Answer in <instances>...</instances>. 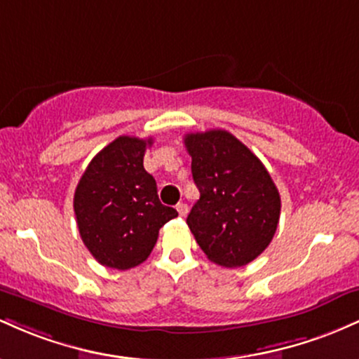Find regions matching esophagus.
Returning a JSON list of instances; mask_svg holds the SVG:
<instances>
[{
  "label": "esophagus",
  "instance_id": "esophagus-1",
  "mask_svg": "<svg viewBox=\"0 0 359 359\" xmlns=\"http://www.w3.org/2000/svg\"><path fill=\"white\" fill-rule=\"evenodd\" d=\"M177 211H179L180 216H185V214L189 212L187 204H185V203H179V204H177Z\"/></svg>",
  "mask_w": 359,
  "mask_h": 359
}]
</instances>
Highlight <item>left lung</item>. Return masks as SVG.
Returning a JSON list of instances; mask_svg holds the SVG:
<instances>
[{"label": "left lung", "instance_id": "obj_1", "mask_svg": "<svg viewBox=\"0 0 359 359\" xmlns=\"http://www.w3.org/2000/svg\"><path fill=\"white\" fill-rule=\"evenodd\" d=\"M184 143L201 192L187 216L197 245L221 266L248 265L277 231V185L258 156L229 131L189 133Z\"/></svg>", "mask_w": 359, "mask_h": 359}]
</instances>
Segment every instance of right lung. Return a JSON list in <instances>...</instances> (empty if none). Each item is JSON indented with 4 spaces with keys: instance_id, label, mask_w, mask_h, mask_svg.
Instances as JSON below:
<instances>
[{
    "instance_id": "add662e5",
    "label": "right lung",
    "mask_w": 359,
    "mask_h": 359,
    "mask_svg": "<svg viewBox=\"0 0 359 359\" xmlns=\"http://www.w3.org/2000/svg\"><path fill=\"white\" fill-rule=\"evenodd\" d=\"M154 140L118 137L90 160L74 194V212L86 248L101 265L128 270L150 257L158 231L179 216L158 201L143 167Z\"/></svg>"
}]
</instances>
